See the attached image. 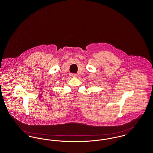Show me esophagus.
I'll use <instances>...</instances> for the list:
<instances>
[{
  "mask_svg": "<svg viewBox=\"0 0 153 153\" xmlns=\"http://www.w3.org/2000/svg\"><path fill=\"white\" fill-rule=\"evenodd\" d=\"M71 76L72 77H76L77 76V74H71Z\"/></svg>",
  "mask_w": 153,
  "mask_h": 153,
  "instance_id": "esophagus-1",
  "label": "esophagus"
}]
</instances>
